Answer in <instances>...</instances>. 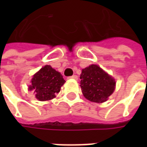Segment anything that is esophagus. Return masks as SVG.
Here are the masks:
<instances>
[{"instance_id":"esophagus-1","label":"esophagus","mask_w":147,"mask_h":147,"mask_svg":"<svg viewBox=\"0 0 147 147\" xmlns=\"http://www.w3.org/2000/svg\"><path fill=\"white\" fill-rule=\"evenodd\" d=\"M69 79H73V80H78V76H76V75H73L72 76H70L69 77Z\"/></svg>"}]
</instances>
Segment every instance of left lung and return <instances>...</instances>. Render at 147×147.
I'll list each match as a JSON object with an SVG mask.
<instances>
[{
    "mask_svg": "<svg viewBox=\"0 0 147 147\" xmlns=\"http://www.w3.org/2000/svg\"><path fill=\"white\" fill-rule=\"evenodd\" d=\"M80 80L83 96L92 102L102 103L107 101L116 86L113 78L96 64L83 69Z\"/></svg>",
    "mask_w": 147,
    "mask_h": 147,
    "instance_id": "1",
    "label": "left lung"
}]
</instances>
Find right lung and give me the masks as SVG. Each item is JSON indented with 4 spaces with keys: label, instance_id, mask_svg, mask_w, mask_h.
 Instances as JSON below:
<instances>
[{
    "label": "right lung",
    "instance_id": "add662e5",
    "mask_svg": "<svg viewBox=\"0 0 147 147\" xmlns=\"http://www.w3.org/2000/svg\"><path fill=\"white\" fill-rule=\"evenodd\" d=\"M64 83L65 80L59 71L50 65H45L34 75L28 89L34 93L38 101H49L60 92Z\"/></svg>",
    "mask_w": 147,
    "mask_h": 147
}]
</instances>
